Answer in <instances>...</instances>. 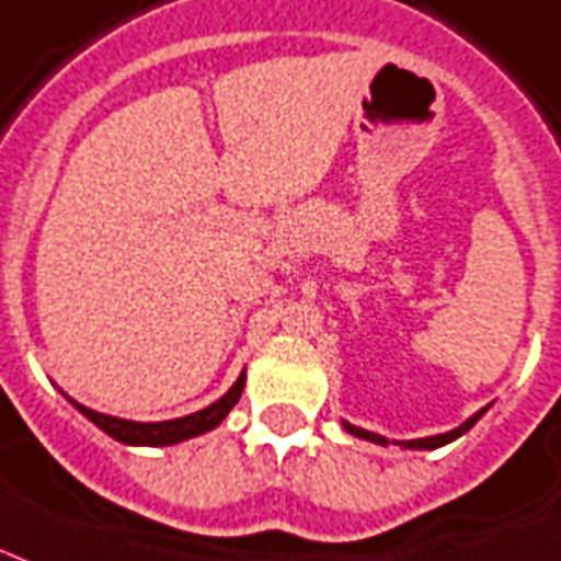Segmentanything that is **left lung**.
Returning a JSON list of instances; mask_svg holds the SVG:
<instances>
[{"instance_id": "left-lung-1", "label": "left lung", "mask_w": 561, "mask_h": 561, "mask_svg": "<svg viewBox=\"0 0 561 561\" xmlns=\"http://www.w3.org/2000/svg\"><path fill=\"white\" fill-rule=\"evenodd\" d=\"M482 414H485V409H480V412L473 414V417H468V421L461 423L459 430H450V433L444 435H430V438H417V442H403V447H409V450H435V447H444V444L456 442L459 435H465L473 426V423L480 421ZM344 430H347L350 435H356V438H365V442H374V444H388V438L385 435H376V433H367V430H362V426H353V423L344 421Z\"/></svg>"}]
</instances>
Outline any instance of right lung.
I'll return each mask as SVG.
<instances>
[{
	"instance_id": "add662e5",
	"label": "right lung",
	"mask_w": 561,
	"mask_h": 561,
	"mask_svg": "<svg viewBox=\"0 0 561 561\" xmlns=\"http://www.w3.org/2000/svg\"><path fill=\"white\" fill-rule=\"evenodd\" d=\"M243 382H247V374L238 376V382L226 391L217 403H211L203 412L185 414V417H176V421H161V423H135V421H119V417H111V414H100L88 409V405H79L76 400H70L76 409H79L88 421H93L100 426L102 433H108L111 438H117L123 444H140V447H167V444H179L185 438H194V435H203L208 430H214L217 423L224 421L226 414L232 412V405L241 400Z\"/></svg>"
}]
</instances>
